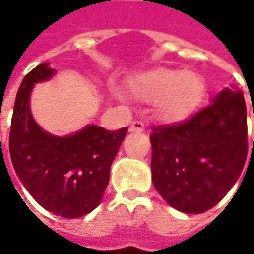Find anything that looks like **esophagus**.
<instances>
[{
	"instance_id": "1",
	"label": "esophagus",
	"mask_w": 254,
	"mask_h": 254,
	"mask_svg": "<svg viewBox=\"0 0 254 254\" xmlns=\"http://www.w3.org/2000/svg\"><path fill=\"white\" fill-rule=\"evenodd\" d=\"M130 131H131V132H141V131H144V123L138 122V120L132 122L131 126H130Z\"/></svg>"
}]
</instances>
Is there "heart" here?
I'll return each mask as SVG.
<instances>
[{"instance_id":"1","label":"heart","mask_w":254,"mask_h":254,"mask_svg":"<svg viewBox=\"0 0 254 254\" xmlns=\"http://www.w3.org/2000/svg\"><path fill=\"white\" fill-rule=\"evenodd\" d=\"M130 90L140 100L155 102L157 114L174 122L190 116L199 106L205 86L199 74L192 70L157 67L134 77Z\"/></svg>"}]
</instances>
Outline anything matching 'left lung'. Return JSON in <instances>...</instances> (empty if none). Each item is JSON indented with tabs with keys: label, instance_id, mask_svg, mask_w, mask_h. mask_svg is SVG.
<instances>
[{
	"label": "left lung",
	"instance_id": "1",
	"mask_svg": "<svg viewBox=\"0 0 254 254\" xmlns=\"http://www.w3.org/2000/svg\"><path fill=\"white\" fill-rule=\"evenodd\" d=\"M150 140L152 182L158 193L181 212H206L229 192L246 162L243 94L225 89L188 120L154 126Z\"/></svg>",
	"mask_w": 254,
	"mask_h": 254
}]
</instances>
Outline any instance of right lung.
Here are the masks:
<instances>
[{
	"label": "right lung",
	"mask_w": 254,
	"mask_h": 254,
	"mask_svg": "<svg viewBox=\"0 0 254 254\" xmlns=\"http://www.w3.org/2000/svg\"><path fill=\"white\" fill-rule=\"evenodd\" d=\"M54 72L42 64L24 77L15 99L9 154L16 175L34 199L54 215L73 219L100 203L127 127L109 131L87 126L69 137L45 132L31 114L29 94L34 83Z\"/></svg>",
	"instance_id": "1"
}]
</instances>
